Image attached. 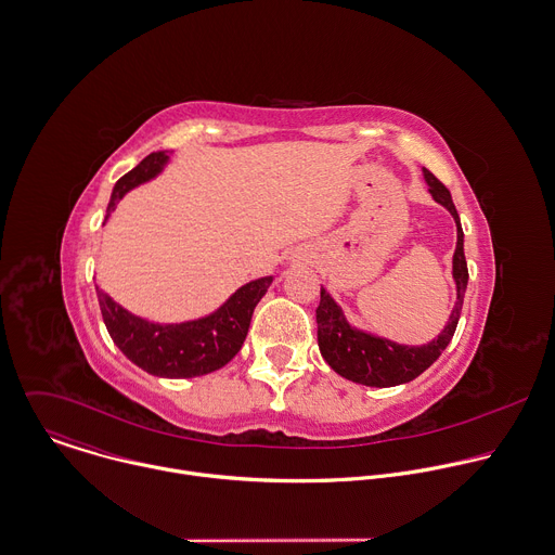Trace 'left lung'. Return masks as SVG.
<instances>
[{
  "instance_id": "1",
  "label": "left lung",
  "mask_w": 555,
  "mask_h": 555,
  "mask_svg": "<svg viewBox=\"0 0 555 555\" xmlns=\"http://www.w3.org/2000/svg\"><path fill=\"white\" fill-rule=\"evenodd\" d=\"M424 177L433 198L454 216L456 233H459L456 250L452 259V274L456 281V305L441 335L424 346H404V344L389 341L385 337H376L372 333L350 326L341 307L331 298V294L324 287L320 289V305L315 309L320 352L324 361L339 376L365 387H396L417 378L448 348L461 320L465 289L469 281V270H467V259L463 248L465 233H463L461 218L454 207L450 190L426 168H424Z\"/></svg>"
}]
</instances>
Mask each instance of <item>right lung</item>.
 Masks as SVG:
<instances>
[{
  "label": "right lung",
  "mask_w": 555,
  "mask_h": 555,
  "mask_svg": "<svg viewBox=\"0 0 555 555\" xmlns=\"http://www.w3.org/2000/svg\"><path fill=\"white\" fill-rule=\"evenodd\" d=\"M166 162L168 153L157 151L122 175L112 190L107 216L131 188L159 175ZM270 283L272 276L250 281L214 313L181 324L146 322L114 302L101 287H94L105 328L131 363L162 378H194L224 367L240 352L248 335L253 311Z\"/></svg>",
  "instance_id": "obj_1"
}]
</instances>
